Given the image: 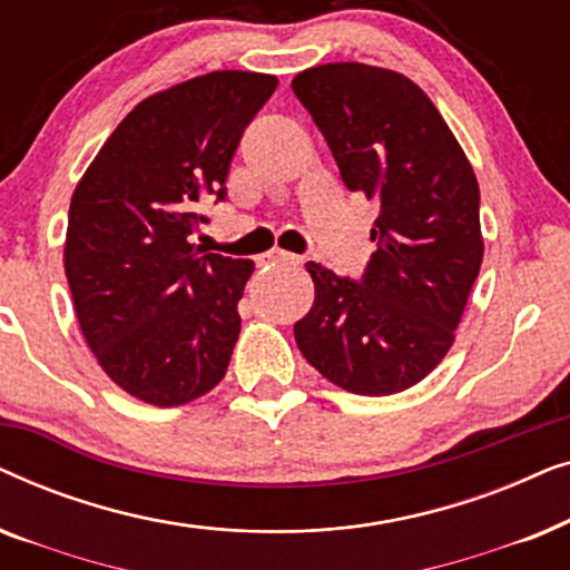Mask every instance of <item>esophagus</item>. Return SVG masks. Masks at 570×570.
Returning <instances> with one entry per match:
<instances>
[{"label": "esophagus", "mask_w": 570, "mask_h": 570, "mask_svg": "<svg viewBox=\"0 0 570 570\" xmlns=\"http://www.w3.org/2000/svg\"><path fill=\"white\" fill-rule=\"evenodd\" d=\"M262 262H267V264H301V256H295L291 252H283V248H272V252L262 256Z\"/></svg>", "instance_id": "esophagus-1"}]
</instances>
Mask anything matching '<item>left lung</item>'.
Wrapping results in <instances>:
<instances>
[{
	"instance_id": "8db88e82",
	"label": "left lung",
	"mask_w": 570,
	"mask_h": 570,
	"mask_svg": "<svg viewBox=\"0 0 570 570\" xmlns=\"http://www.w3.org/2000/svg\"><path fill=\"white\" fill-rule=\"evenodd\" d=\"M293 92L347 189L381 202L361 283L306 264L316 295L295 342L345 392H404L446 357L480 275L478 176L433 100L394 69L318 65L293 77Z\"/></svg>"
}]
</instances>
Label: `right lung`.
<instances>
[{
  "label": "right lung",
  "mask_w": 570,
  "mask_h": 570,
  "mask_svg": "<svg viewBox=\"0 0 570 570\" xmlns=\"http://www.w3.org/2000/svg\"><path fill=\"white\" fill-rule=\"evenodd\" d=\"M275 75L217 69L124 116L75 186L65 272L82 337L116 386L155 407L213 392L254 262L197 254V202L225 197L238 139Z\"/></svg>",
  "instance_id": "right-lung-1"
}]
</instances>
